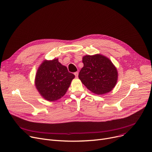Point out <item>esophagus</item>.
Wrapping results in <instances>:
<instances>
[{
    "label": "esophagus",
    "instance_id": "1",
    "mask_svg": "<svg viewBox=\"0 0 152 152\" xmlns=\"http://www.w3.org/2000/svg\"><path fill=\"white\" fill-rule=\"evenodd\" d=\"M74 74H75V75L76 77H78V74H79V73H78V72H75Z\"/></svg>",
    "mask_w": 152,
    "mask_h": 152
}]
</instances>
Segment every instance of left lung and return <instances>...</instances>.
<instances>
[{
  "instance_id": "8db88e82",
  "label": "left lung",
  "mask_w": 152,
  "mask_h": 152,
  "mask_svg": "<svg viewBox=\"0 0 152 152\" xmlns=\"http://www.w3.org/2000/svg\"><path fill=\"white\" fill-rule=\"evenodd\" d=\"M84 66L79 73L82 83L98 95L106 94L116 85L118 73L114 64L106 57L96 54L83 58Z\"/></svg>"
}]
</instances>
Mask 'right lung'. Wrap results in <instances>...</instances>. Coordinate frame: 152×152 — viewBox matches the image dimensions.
<instances>
[{
  "label": "right lung",
  "instance_id": "obj_1",
  "mask_svg": "<svg viewBox=\"0 0 152 152\" xmlns=\"http://www.w3.org/2000/svg\"><path fill=\"white\" fill-rule=\"evenodd\" d=\"M75 76L68 72L58 58L45 60L39 66L35 76L37 89L45 99L54 102L66 92Z\"/></svg>",
  "mask_w": 152,
  "mask_h": 152
}]
</instances>
